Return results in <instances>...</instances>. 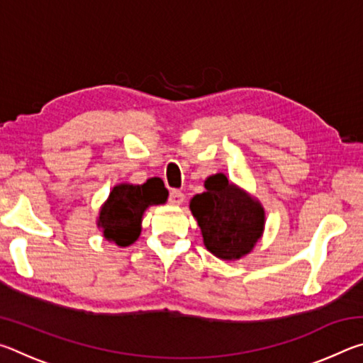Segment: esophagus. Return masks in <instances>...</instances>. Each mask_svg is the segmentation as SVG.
Here are the masks:
<instances>
[{"instance_id": "34e87169", "label": "esophagus", "mask_w": 363, "mask_h": 363, "mask_svg": "<svg viewBox=\"0 0 363 363\" xmlns=\"http://www.w3.org/2000/svg\"><path fill=\"white\" fill-rule=\"evenodd\" d=\"M184 199H186V195H184L181 190H171L169 192V203L171 205H182Z\"/></svg>"}]
</instances>
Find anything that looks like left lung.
Wrapping results in <instances>:
<instances>
[{
  "instance_id": "left-lung-1",
  "label": "left lung",
  "mask_w": 363,
  "mask_h": 363,
  "mask_svg": "<svg viewBox=\"0 0 363 363\" xmlns=\"http://www.w3.org/2000/svg\"><path fill=\"white\" fill-rule=\"evenodd\" d=\"M205 189L206 192L190 200V211L201 229L205 247L219 259H240L262 235L264 208L224 174L208 177Z\"/></svg>"
}]
</instances>
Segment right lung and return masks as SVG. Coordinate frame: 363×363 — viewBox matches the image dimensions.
Segmentation results:
<instances>
[{
	"label": "right lung",
	"instance_id": "obj_1",
	"mask_svg": "<svg viewBox=\"0 0 363 363\" xmlns=\"http://www.w3.org/2000/svg\"><path fill=\"white\" fill-rule=\"evenodd\" d=\"M167 199L168 190L155 177L140 186L118 184L102 205L97 225L108 242L118 247H130L140 235L144 211L152 205L164 203Z\"/></svg>",
	"mask_w": 363,
	"mask_h": 363
}]
</instances>
